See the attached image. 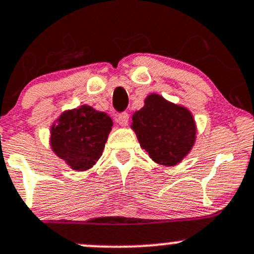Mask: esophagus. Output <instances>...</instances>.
Here are the masks:
<instances>
[{
  "label": "esophagus",
  "instance_id": "34e87169",
  "mask_svg": "<svg viewBox=\"0 0 254 254\" xmlns=\"http://www.w3.org/2000/svg\"><path fill=\"white\" fill-rule=\"evenodd\" d=\"M115 120H117L118 124H120V125H123V127H125V125H127V123H129V114H127V112L120 113V114L117 115Z\"/></svg>",
  "mask_w": 254,
  "mask_h": 254
}]
</instances>
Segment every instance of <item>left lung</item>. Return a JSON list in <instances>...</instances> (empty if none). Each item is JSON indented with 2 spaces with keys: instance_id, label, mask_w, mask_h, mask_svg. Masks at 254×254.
I'll use <instances>...</instances> for the list:
<instances>
[{
  "instance_id": "obj_1",
  "label": "left lung",
  "mask_w": 254,
  "mask_h": 254,
  "mask_svg": "<svg viewBox=\"0 0 254 254\" xmlns=\"http://www.w3.org/2000/svg\"><path fill=\"white\" fill-rule=\"evenodd\" d=\"M131 127L143 150L163 166L181 162L195 141L191 113L158 94H150L145 99V106L132 115Z\"/></svg>"
}]
</instances>
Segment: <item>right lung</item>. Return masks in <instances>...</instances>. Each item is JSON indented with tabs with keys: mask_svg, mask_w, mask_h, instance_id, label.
<instances>
[{
	"mask_svg": "<svg viewBox=\"0 0 254 254\" xmlns=\"http://www.w3.org/2000/svg\"><path fill=\"white\" fill-rule=\"evenodd\" d=\"M112 127L107 113L89 106L65 112L51 127V148L72 170L86 171L102 156Z\"/></svg>",
	"mask_w": 254,
	"mask_h": 254,
	"instance_id": "1",
	"label": "right lung"
}]
</instances>
